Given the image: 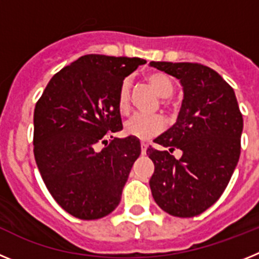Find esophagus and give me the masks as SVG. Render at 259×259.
Masks as SVG:
<instances>
[{"label": "esophagus", "instance_id": "obj_1", "mask_svg": "<svg viewBox=\"0 0 259 259\" xmlns=\"http://www.w3.org/2000/svg\"><path fill=\"white\" fill-rule=\"evenodd\" d=\"M146 146H148V144L145 141H141V154H145L146 153Z\"/></svg>", "mask_w": 259, "mask_h": 259}]
</instances>
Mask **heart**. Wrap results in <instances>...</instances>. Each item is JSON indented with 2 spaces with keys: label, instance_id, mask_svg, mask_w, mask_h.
Segmentation results:
<instances>
[{
  "label": "heart",
  "instance_id": "obj_1",
  "mask_svg": "<svg viewBox=\"0 0 259 259\" xmlns=\"http://www.w3.org/2000/svg\"><path fill=\"white\" fill-rule=\"evenodd\" d=\"M148 80L155 89V92L163 98L170 97L175 91L174 80L163 72H153L148 76ZM130 95H131V81L130 79H124L119 87L118 98H116V105L120 113H127L130 109ZM163 127V119L159 115L135 114L124 123V134L140 140H146L159 134Z\"/></svg>",
  "mask_w": 259,
  "mask_h": 259
}]
</instances>
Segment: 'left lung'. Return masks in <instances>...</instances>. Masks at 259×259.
I'll return each instance as SVG.
<instances>
[{"mask_svg": "<svg viewBox=\"0 0 259 259\" xmlns=\"http://www.w3.org/2000/svg\"><path fill=\"white\" fill-rule=\"evenodd\" d=\"M178 77L184 100L175 124L146 153L154 163L153 198L174 217L192 218L214 205L230 183L241 149L242 114L232 87L212 68L196 62H150ZM180 149L176 160L170 153Z\"/></svg>", "mask_w": 259, "mask_h": 259, "instance_id": "8db88e82", "label": "left lung"}]
</instances>
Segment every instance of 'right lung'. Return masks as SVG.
I'll list each match as a JSON object with an SVG mask.
<instances>
[{
	"label": "right lung",
	"mask_w": 259,
	"mask_h": 259,
	"mask_svg": "<svg viewBox=\"0 0 259 259\" xmlns=\"http://www.w3.org/2000/svg\"><path fill=\"white\" fill-rule=\"evenodd\" d=\"M145 63L87 54L58 71L36 102L33 153L38 171L53 198L75 218H104L120 202L141 153L140 141L132 136L105 139L123 128L119 87ZM100 143L104 144L101 151Z\"/></svg>",
	"instance_id": "1"
}]
</instances>
